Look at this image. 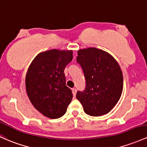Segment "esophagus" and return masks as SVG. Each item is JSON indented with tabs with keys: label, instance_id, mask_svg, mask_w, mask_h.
Returning a JSON list of instances; mask_svg holds the SVG:
<instances>
[{
	"label": "esophagus",
	"instance_id": "esophagus-1",
	"mask_svg": "<svg viewBox=\"0 0 147 147\" xmlns=\"http://www.w3.org/2000/svg\"><path fill=\"white\" fill-rule=\"evenodd\" d=\"M72 94H73L74 96H76V93H77V89H75V88H72Z\"/></svg>",
	"mask_w": 147,
	"mask_h": 147
}]
</instances>
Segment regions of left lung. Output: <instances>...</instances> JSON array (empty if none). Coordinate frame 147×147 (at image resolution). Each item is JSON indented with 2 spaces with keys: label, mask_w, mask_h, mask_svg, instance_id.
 <instances>
[{
  "label": "left lung",
  "mask_w": 147,
  "mask_h": 147,
  "mask_svg": "<svg viewBox=\"0 0 147 147\" xmlns=\"http://www.w3.org/2000/svg\"><path fill=\"white\" fill-rule=\"evenodd\" d=\"M77 62L86 80V88L76 97L84 112L92 116L105 115L113 109L123 89V72L116 60L109 53L96 48L80 49Z\"/></svg>",
  "instance_id": "left-lung-1"
}]
</instances>
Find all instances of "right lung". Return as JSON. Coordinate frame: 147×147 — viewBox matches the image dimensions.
<instances>
[{
    "label": "right lung",
    "instance_id": "1",
    "mask_svg": "<svg viewBox=\"0 0 147 147\" xmlns=\"http://www.w3.org/2000/svg\"><path fill=\"white\" fill-rule=\"evenodd\" d=\"M73 51L51 49L38 53L29 65L25 86L31 103L44 116H63L72 98L66 86L64 69L72 60Z\"/></svg>",
    "mask_w": 147,
    "mask_h": 147
}]
</instances>
